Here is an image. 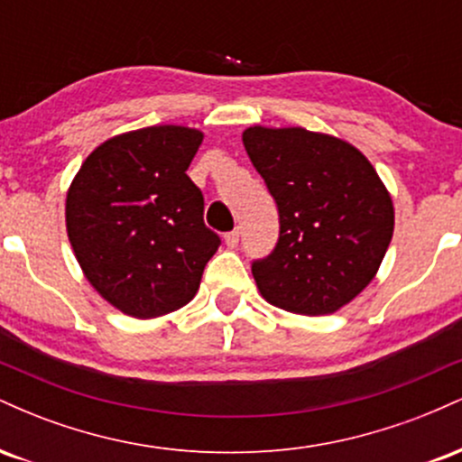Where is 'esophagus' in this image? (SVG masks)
Instances as JSON below:
<instances>
[{"label": "esophagus", "instance_id": "obj_1", "mask_svg": "<svg viewBox=\"0 0 462 462\" xmlns=\"http://www.w3.org/2000/svg\"><path fill=\"white\" fill-rule=\"evenodd\" d=\"M224 241H226V245L230 247V249H235L236 245H238V230H232V232H227V235L224 236Z\"/></svg>", "mask_w": 462, "mask_h": 462}]
</instances>
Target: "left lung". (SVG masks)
<instances>
[{"instance_id":"left-lung-1","label":"left lung","mask_w":462,"mask_h":462,"mask_svg":"<svg viewBox=\"0 0 462 462\" xmlns=\"http://www.w3.org/2000/svg\"><path fill=\"white\" fill-rule=\"evenodd\" d=\"M243 145L280 215L278 245L252 264L258 291L282 310L332 315L378 273L395 226L389 190L332 134L252 125Z\"/></svg>"}]
</instances>
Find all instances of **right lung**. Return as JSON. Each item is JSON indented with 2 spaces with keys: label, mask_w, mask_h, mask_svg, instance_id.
<instances>
[{
  "label": "right lung",
  "mask_w": 462,
  "mask_h": 462,
  "mask_svg": "<svg viewBox=\"0 0 462 462\" xmlns=\"http://www.w3.org/2000/svg\"><path fill=\"white\" fill-rule=\"evenodd\" d=\"M204 132L150 125L104 141L67 190V235L79 267L124 315L153 319L198 293L219 236L187 176Z\"/></svg>",
  "instance_id": "obj_1"
}]
</instances>
